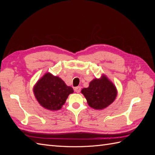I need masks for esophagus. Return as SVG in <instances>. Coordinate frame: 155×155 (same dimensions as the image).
<instances>
[{
    "mask_svg": "<svg viewBox=\"0 0 155 155\" xmlns=\"http://www.w3.org/2000/svg\"><path fill=\"white\" fill-rule=\"evenodd\" d=\"M81 87H75V88H74V91H75L76 93H80V92H81Z\"/></svg>",
    "mask_w": 155,
    "mask_h": 155,
    "instance_id": "esophagus-1",
    "label": "esophagus"
}]
</instances>
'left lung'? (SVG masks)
I'll return each mask as SVG.
<instances>
[{"instance_id": "left-lung-1", "label": "left lung", "mask_w": 155, "mask_h": 155, "mask_svg": "<svg viewBox=\"0 0 155 155\" xmlns=\"http://www.w3.org/2000/svg\"><path fill=\"white\" fill-rule=\"evenodd\" d=\"M89 106L96 110H103L114 102L117 89L113 82L103 74L99 78L91 81L89 86L81 90Z\"/></svg>"}]
</instances>
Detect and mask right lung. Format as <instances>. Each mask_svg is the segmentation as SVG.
I'll return each mask as SVG.
<instances>
[{
    "instance_id": "obj_1",
    "label": "right lung",
    "mask_w": 155,
    "mask_h": 155,
    "mask_svg": "<svg viewBox=\"0 0 155 155\" xmlns=\"http://www.w3.org/2000/svg\"><path fill=\"white\" fill-rule=\"evenodd\" d=\"M73 88L67 86L60 77L47 72L33 87L36 99L42 107L51 111L60 110Z\"/></svg>"
}]
</instances>
